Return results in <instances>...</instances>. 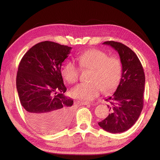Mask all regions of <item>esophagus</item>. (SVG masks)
Here are the masks:
<instances>
[{
    "instance_id": "34e87169",
    "label": "esophagus",
    "mask_w": 160,
    "mask_h": 160,
    "mask_svg": "<svg viewBox=\"0 0 160 160\" xmlns=\"http://www.w3.org/2000/svg\"><path fill=\"white\" fill-rule=\"evenodd\" d=\"M78 104H80V105H88V104H90L91 103L89 102H84V101H78Z\"/></svg>"
}]
</instances>
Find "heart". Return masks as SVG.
Wrapping results in <instances>:
<instances>
[{
  "instance_id": "b5f03b06",
  "label": "heart",
  "mask_w": 160,
  "mask_h": 160,
  "mask_svg": "<svg viewBox=\"0 0 160 160\" xmlns=\"http://www.w3.org/2000/svg\"><path fill=\"white\" fill-rule=\"evenodd\" d=\"M80 68L91 70L90 83H82L73 88L71 93L74 97L85 100H91L102 91L108 92L119 84L122 75V64L119 58L109 57L97 49L88 50L77 57ZM63 79L69 83L77 82L80 71L72 62H68L62 70Z\"/></svg>"
}]
</instances>
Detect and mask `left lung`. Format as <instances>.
<instances>
[{
    "label": "left lung",
    "mask_w": 160,
    "mask_h": 160,
    "mask_svg": "<svg viewBox=\"0 0 160 160\" xmlns=\"http://www.w3.org/2000/svg\"><path fill=\"white\" fill-rule=\"evenodd\" d=\"M102 44L111 46L119 53L122 75L115 93L106 98L110 113L98 122L102 129L112 133L130 129L138 119L143 107L145 77L137 55L127 46L113 41Z\"/></svg>",
    "instance_id": "left-lung-1"
}]
</instances>
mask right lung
<instances>
[{
	"mask_svg": "<svg viewBox=\"0 0 160 160\" xmlns=\"http://www.w3.org/2000/svg\"><path fill=\"white\" fill-rule=\"evenodd\" d=\"M72 48L43 41L30 48L19 63L16 86L22 106L33 127L44 133L65 128L73 117V100L61 73L63 62Z\"/></svg>",
	"mask_w": 160,
	"mask_h": 160,
	"instance_id": "add662e5",
	"label": "right lung"
}]
</instances>
